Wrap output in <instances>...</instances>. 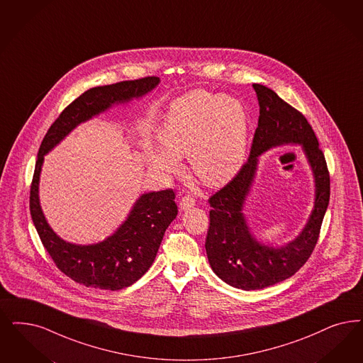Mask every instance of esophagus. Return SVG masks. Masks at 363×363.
Returning <instances> with one entry per match:
<instances>
[{
  "mask_svg": "<svg viewBox=\"0 0 363 363\" xmlns=\"http://www.w3.org/2000/svg\"><path fill=\"white\" fill-rule=\"evenodd\" d=\"M194 206H195V199L191 195H186L180 199V208L182 210H189Z\"/></svg>",
  "mask_w": 363,
  "mask_h": 363,
  "instance_id": "34e87169",
  "label": "esophagus"
}]
</instances>
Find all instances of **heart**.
Returning <instances> with one entry per match:
<instances>
[{"label": "heart", "mask_w": 363, "mask_h": 363, "mask_svg": "<svg viewBox=\"0 0 363 363\" xmlns=\"http://www.w3.org/2000/svg\"><path fill=\"white\" fill-rule=\"evenodd\" d=\"M247 130V113L238 99L194 90L171 104L159 129L162 147L145 144V160L155 172L172 176L182 169L179 159L189 156L203 184L222 187L241 169Z\"/></svg>", "instance_id": "1"}]
</instances>
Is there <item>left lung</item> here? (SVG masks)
<instances>
[{"label": "left lung", "instance_id": "obj_1", "mask_svg": "<svg viewBox=\"0 0 363 363\" xmlns=\"http://www.w3.org/2000/svg\"><path fill=\"white\" fill-rule=\"evenodd\" d=\"M259 117L250 156L241 171L213 195L206 253L215 274L243 291L264 289L292 277L312 255L330 201V174L318 138L306 117L267 86L253 84ZM301 145L315 182V201L306 226L281 247L258 242L248 228L242 206L252 185L257 157L269 148Z\"/></svg>", "mask_w": 363, "mask_h": 363}]
</instances>
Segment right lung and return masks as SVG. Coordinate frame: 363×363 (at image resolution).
I'll return each mask as SVG.
<instances>
[{
	"label": "right lung",
	"instance_id": "obj_1",
	"mask_svg": "<svg viewBox=\"0 0 363 363\" xmlns=\"http://www.w3.org/2000/svg\"><path fill=\"white\" fill-rule=\"evenodd\" d=\"M160 78L148 77L84 91L62 111L41 141L30 186L29 208L45 250L56 267L74 281L86 286L120 291L140 280L153 264L165 230L177 215L175 192H145L135 201L128 218L110 237L91 245H77L60 238L41 210L39 199L44 156L60 144L78 125L150 93Z\"/></svg>",
	"mask_w": 363,
	"mask_h": 363
}]
</instances>
